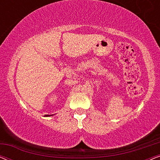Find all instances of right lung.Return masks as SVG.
I'll list each match as a JSON object with an SVG mask.
<instances>
[{
  "label": "right lung",
  "mask_w": 160,
  "mask_h": 160,
  "mask_svg": "<svg viewBox=\"0 0 160 160\" xmlns=\"http://www.w3.org/2000/svg\"><path fill=\"white\" fill-rule=\"evenodd\" d=\"M49 116H51V115H45L44 117H49Z\"/></svg>",
  "instance_id": "right-lung-1"
}]
</instances>
